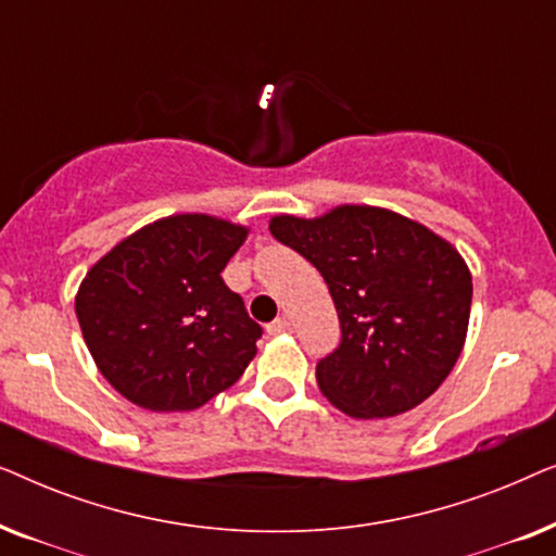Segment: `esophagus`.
Returning a JSON list of instances; mask_svg holds the SVG:
<instances>
[{
	"label": "esophagus",
	"mask_w": 556,
	"mask_h": 556,
	"mask_svg": "<svg viewBox=\"0 0 556 556\" xmlns=\"http://www.w3.org/2000/svg\"><path fill=\"white\" fill-rule=\"evenodd\" d=\"M291 331V321L288 318H276V321L268 324V333L270 337H280V333Z\"/></svg>",
	"instance_id": "esophagus-1"
}]
</instances>
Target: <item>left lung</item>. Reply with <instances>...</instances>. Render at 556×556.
Wrapping results in <instances>:
<instances>
[{
	"mask_svg": "<svg viewBox=\"0 0 556 556\" xmlns=\"http://www.w3.org/2000/svg\"><path fill=\"white\" fill-rule=\"evenodd\" d=\"M273 238L316 265L341 344L316 364L324 397L354 420L428 400L466 344L473 278L438 232L400 212L339 204L318 217L273 215Z\"/></svg>",
	"mask_w": 556,
	"mask_h": 556,
	"instance_id": "8db88e82",
	"label": "left lung"
}]
</instances>
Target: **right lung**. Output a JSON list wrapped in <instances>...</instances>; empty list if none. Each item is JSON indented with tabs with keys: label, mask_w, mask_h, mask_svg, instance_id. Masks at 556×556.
Wrapping results in <instances>:
<instances>
[{
	"label": "right lung",
	"mask_w": 556,
	"mask_h": 556,
	"mask_svg": "<svg viewBox=\"0 0 556 556\" xmlns=\"http://www.w3.org/2000/svg\"><path fill=\"white\" fill-rule=\"evenodd\" d=\"M248 232L225 217L179 212L90 265L75 314L121 397L151 413H189L242 377L263 331L219 273Z\"/></svg>",
	"instance_id": "obj_1"
}]
</instances>
